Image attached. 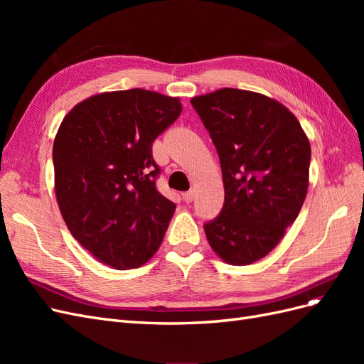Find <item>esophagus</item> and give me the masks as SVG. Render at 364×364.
<instances>
[{"label": "esophagus", "mask_w": 364, "mask_h": 364, "mask_svg": "<svg viewBox=\"0 0 364 364\" xmlns=\"http://www.w3.org/2000/svg\"><path fill=\"white\" fill-rule=\"evenodd\" d=\"M182 199L185 203H191L194 200V193L193 191H186L182 194Z\"/></svg>", "instance_id": "esophagus-1"}]
</instances>
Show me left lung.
I'll use <instances>...</instances> for the list:
<instances>
[{
	"mask_svg": "<svg viewBox=\"0 0 364 364\" xmlns=\"http://www.w3.org/2000/svg\"><path fill=\"white\" fill-rule=\"evenodd\" d=\"M218 153L220 214L203 225L217 255L249 266L277 246L308 190L311 147L297 118L273 98L223 87L191 98Z\"/></svg>",
	"mask_w": 364,
	"mask_h": 364,
	"instance_id": "obj_1",
	"label": "left lung"
}]
</instances>
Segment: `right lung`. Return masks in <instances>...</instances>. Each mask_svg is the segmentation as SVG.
<instances>
[{
    "instance_id": "obj_1",
    "label": "right lung",
    "mask_w": 364,
    "mask_h": 364,
    "mask_svg": "<svg viewBox=\"0 0 364 364\" xmlns=\"http://www.w3.org/2000/svg\"><path fill=\"white\" fill-rule=\"evenodd\" d=\"M182 112L146 90L92 95L63 118L53 146L54 185L70 232L103 264L136 269L159 249L176 205L156 188L151 146Z\"/></svg>"
}]
</instances>
